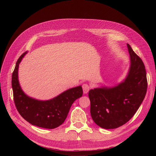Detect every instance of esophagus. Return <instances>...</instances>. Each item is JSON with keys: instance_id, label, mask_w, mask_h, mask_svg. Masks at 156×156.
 <instances>
[{"instance_id": "1", "label": "esophagus", "mask_w": 156, "mask_h": 156, "mask_svg": "<svg viewBox=\"0 0 156 156\" xmlns=\"http://www.w3.org/2000/svg\"><path fill=\"white\" fill-rule=\"evenodd\" d=\"M83 87V93L84 94H87L88 92V91L90 90V86L87 84V83H85L82 86Z\"/></svg>"}]
</instances>
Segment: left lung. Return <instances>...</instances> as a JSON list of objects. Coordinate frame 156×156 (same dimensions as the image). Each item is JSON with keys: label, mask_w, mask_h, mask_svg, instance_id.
Masks as SVG:
<instances>
[{"label": "left lung", "mask_w": 156, "mask_h": 156, "mask_svg": "<svg viewBox=\"0 0 156 156\" xmlns=\"http://www.w3.org/2000/svg\"><path fill=\"white\" fill-rule=\"evenodd\" d=\"M127 47L130 63L126 78L113 87L102 86L88 92L92 118L104 129L125 125L134 116L147 92L144 64L128 44Z\"/></svg>", "instance_id": "left-lung-1"}]
</instances>
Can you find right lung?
<instances>
[{
  "label": "right lung",
  "instance_id": "add662e5",
  "mask_svg": "<svg viewBox=\"0 0 156 156\" xmlns=\"http://www.w3.org/2000/svg\"><path fill=\"white\" fill-rule=\"evenodd\" d=\"M27 52L16 62L12 75L14 104L20 115L30 124L53 129L61 125L66 118L73 103L83 95L81 85L69 88L51 99L37 100L27 95L22 90L18 80L20 62Z\"/></svg>",
  "mask_w": 156,
  "mask_h": 156
}]
</instances>
